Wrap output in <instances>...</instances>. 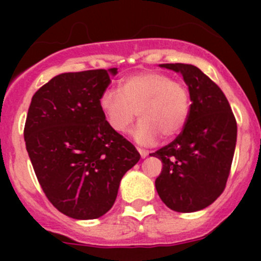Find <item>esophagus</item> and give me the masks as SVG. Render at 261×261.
<instances>
[{
    "label": "esophagus",
    "mask_w": 261,
    "mask_h": 261,
    "mask_svg": "<svg viewBox=\"0 0 261 261\" xmlns=\"http://www.w3.org/2000/svg\"><path fill=\"white\" fill-rule=\"evenodd\" d=\"M137 150L138 153H140V155H141V158H146V156L149 155V153H147L146 150H144V149H140V147H138Z\"/></svg>",
    "instance_id": "34e87169"
}]
</instances>
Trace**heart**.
Returning a JSON list of instances; mask_svg holds the SVG:
<instances>
[{
  "label": "heart",
  "instance_id": "b5f03b06",
  "mask_svg": "<svg viewBox=\"0 0 261 261\" xmlns=\"http://www.w3.org/2000/svg\"><path fill=\"white\" fill-rule=\"evenodd\" d=\"M99 108L115 132L123 133L138 115L133 137L153 144L158 136L168 140L183 130L190 115V94L180 82L159 71H138L120 81V90L107 89Z\"/></svg>",
  "mask_w": 261,
  "mask_h": 261
}]
</instances>
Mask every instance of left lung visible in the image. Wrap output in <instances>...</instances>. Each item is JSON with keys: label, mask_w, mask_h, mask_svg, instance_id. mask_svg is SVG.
I'll return each instance as SVG.
<instances>
[{"label": "left lung", "mask_w": 261, "mask_h": 261, "mask_svg": "<svg viewBox=\"0 0 261 261\" xmlns=\"http://www.w3.org/2000/svg\"><path fill=\"white\" fill-rule=\"evenodd\" d=\"M183 75L192 105L183 132L150 155L163 163L155 179L168 208L192 213L223 192L237 145V121L222 90L190 64H161Z\"/></svg>", "instance_id": "8db88e82"}]
</instances>
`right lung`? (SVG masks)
Wrapping results in <instances>:
<instances>
[{
  "mask_svg": "<svg viewBox=\"0 0 261 261\" xmlns=\"http://www.w3.org/2000/svg\"><path fill=\"white\" fill-rule=\"evenodd\" d=\"M116 74L117 68L62 73L31 99L24 141L32 167L53 206L74 220L107 213L121 177L140 161L99 108Z\"/></svg>",
  "mask_w": 261,
  "mask_h": 261,
  "instance_id": "1",
  "label": "right lung"
}]
</instances>
